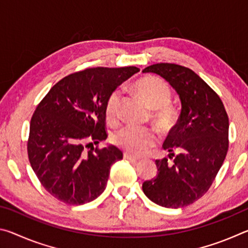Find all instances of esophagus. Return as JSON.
I'll list each match as a JSON object with an SVG mask.
<instances>
[{"label":"esophagus","mask_w":248,"mask_h":248,"mask_svg":"<svg viewBox=\"0 0 248 248\" xmlns=\"http://www.w3.org/2000/svg\"><path fill=\"white\" fill-rule=\"evenodd\" d=\"M124 157L125 159H129V161H131V162H138V161H139V158L136 157V156H133V155L129 154V153H124Z\"/></svg>","instance_id":"obj_1"}]
</instances>
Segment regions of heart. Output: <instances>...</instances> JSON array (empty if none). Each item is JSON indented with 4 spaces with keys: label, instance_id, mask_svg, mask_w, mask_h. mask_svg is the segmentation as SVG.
<instances>
[{
    "label": "heart",
    "instance_id": "heart-1",
    "mask_svg": "<svg viewBox=\"0 0 248 248\" xmlns=\"http://www.w3.org/2000/svg\"><path fill=\"white\" fill-rule=\"evenodd\" d=\"M134 89L149 107L154 109V120L159 127L169 129L175 121V112L169 105L171 92L169 84L154 77H146L137 81ZM121 92L115 90L108 96L105 114L110 123H116L120 116ZM114 143L129 154L141 155L155 145L157 138L150 129L125 125L112 137Z\"/></svg>",
    "mask_w": 248,
    "mask_h": 248
}]
</instances>
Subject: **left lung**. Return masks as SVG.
I'll return each instance as SVG.
<instances>
[{
	"label": "left lung",
	"instance_id": "obj_1",
	"mask_svg": "<svg viewBox=\"0 0 248 248\" xmlns=\"http://www.w3.org/2000/svg\"><path fill=\"white\" fill-rule=\"evenodd\" d=\"M143 73L162 77L177 92L182 111L163 149L167 158L156 159V177L142 189L154 203L183 208L201 198L220 170L229 149V117L221 98L194 71L174 63H156Z\"/></svg>",
	"mask_w": 248,
	"mask_h": 248
}]
</instances>
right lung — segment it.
I'll return each mask as SVG.
<instances>
[{
  "mask_svg": "<svg viewBox=\"0 0 248 248\" xmlns=\"http://www.w3.org/2000/svg\"><path fill=\"white\" fill-rule=\"evenodd\" d=\"M136 66L91 68L60 79L37 106L31 120L28 158L50 195L66 204L91 202L103 194L111 165L123 158L107 139L105 106Z\"/></svg>",
  "mask_w": 248,
  "mask_h": 248,
  "instance_id": "add662e5",
  "label": "right lung"
}]
</instances>
